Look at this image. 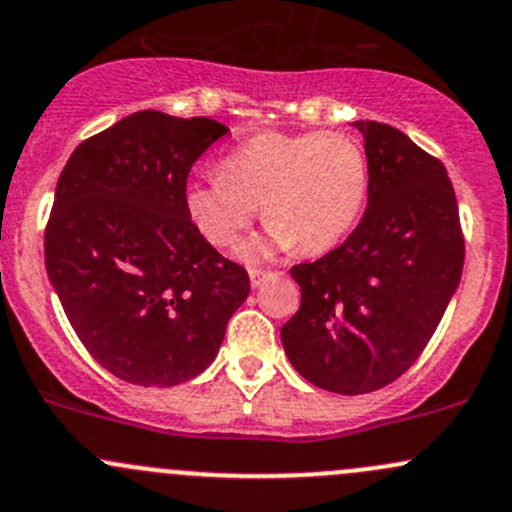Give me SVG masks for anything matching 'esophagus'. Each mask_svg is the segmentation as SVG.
Returning a JSON list of instances; mask_svg holds the SVG:
<instances>
[{
	"mask_svg": "<svg viewBox=\"0 0 512 512\" xmlns=\"http://www.w3.org/2000/svg\"><path fill=\"white\" fill-rule=\"evenodd\" d=\"M271 278H276V273H273V271H261V268H251V271H249L251 288H261L263 283L271 281Z\"/></svg>",
	"mask_w": 512,
	"mask_h": 512,
	"instance_id": "1",
	"label": "esophagus"
}]
</instances>
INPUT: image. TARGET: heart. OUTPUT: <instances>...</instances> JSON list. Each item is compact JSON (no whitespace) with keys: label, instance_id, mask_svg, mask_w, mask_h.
Returning <instances> with one entry per match:
<instances>
[{"label":"heart","instance_id":"b5f03b06","mask_svg":"<svg viewBox=\"0 0 512 512\" xmlns=\"http://www.w3.org/2000/svg\"><path fill=\"white\" fill-rule=\"evenodd\" d=\"M370 160L347 133H261L221 160V172L189 179L184 209L199 234L229 249L263 204L268 229L244 246L251 261L291 251L325 254L357 226L370 197Z\"/></svg>","mask_w":512,"mask_h":512}]
</instances>
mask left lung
Returning a JSON list of instances; mask_svg holds the SVG:
<instances>
[{
    "label": "left lung",
    "instance_id": "8db88e82",
    "mask_svg": "<svg viewBox=\"0 0 512 512\" xmlns=\"http://www.w3.org/2000/svg\"><path fill=\"white\" fill-rule=\"evenodd\" d=\"M370 197L345 244L291 268L298 313L281 328L295 372L337 394L387 387L414 365L463 271L446 167L392 125L357 120Z\"/></svg>",
    "mask_w": 512,
    "mask_h": 512
}]
</instances>
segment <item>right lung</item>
<instances>
[{"label": "right lung", "mask_w": 512, "mask_h": 512, "mask_svg": "<svg viewBox=\"0 0 512 512\" xmlns=\"http://www.w3.org/2000/svg\"><path fill=\"white\" fill-rule=\"evenodd\" d=\"M229 133L140 110L73 150L44 234L46 273L93 360L140 387H175L217 357L251 291L187 217L189 170Z\"/></svg>", "instance_id": "right-lung-1"}]
</instances>
